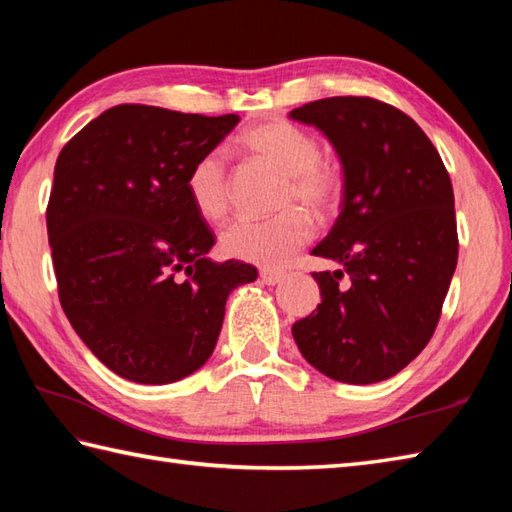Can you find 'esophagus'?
Wrapping results in <instances>:
<instances>
[{
    "label": "esophagus",
    "mask_w": 512,
    "mask_h": 512,
    "mask_svg": "<svg viewBox=\"0 0 512 512\" xmlns=\"http://www.w3.org/2000/svg\"><path fill=\"white\" fill-rule=\"evenodd\" d=\"M259 277H262L266 286H275V284H281V281H284L286 273H281V270H262Z\"/></svg>",
    "instance_id": "34e87169"
}]
</instances>
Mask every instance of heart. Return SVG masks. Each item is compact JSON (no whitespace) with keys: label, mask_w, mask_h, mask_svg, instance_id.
<instances>
[{"label":"heart","mask_w":512,"mask_h":512,"mask_svg":"<svg viewBox=\"0 0 512 512\" xmlns=\"http://www.w3.org/2000/svg\"><path fill=\"white\" fill-rule=\"evenodd\" d=\"M235 145L248 158L284 173L279 206L290 209L268 220H235L222 231L220 248L239 262L279 268L314 237L311 212L319 220H330L339 211L343 178L332 162L321 158L319 140L284 118L246 127ZM184 189L200 217L222 220L231 204V176L220 151H206L193 160Z\"/></svg>","instance_id":"b5f03b06"}]
</instances>
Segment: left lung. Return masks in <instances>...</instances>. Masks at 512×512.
Here are the masks:
<instances>
[{"label":"left lung","instance_id":"1","mask_svg":"<svg viewBox=\"0 0 512 512\" xmlns=\"http://www.w3.org/2000/svg\"><path fill=\"white\" fill-rule=\"evenodd\" d=\"M328 136L343 202L312 255L321 303L292 325L303 358L350 385L396 376L431 341L458 266L449 171L418 123L369 96H332L290 112Z\"/></svg>","mask_w":512,"mask_h":512}]
</instances>
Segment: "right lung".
<instances>
[{
    "label": "right lung",
    "mask_w": 512,
    "mask_h": 512,
    "mask_svg": "<svg viewBox=\"0 0 512 512\" xmlns=\"http://www.w3.org/2000/svg\"><path fill=\"white\" fill-rule=\"evenodd\" d=\"M237 114L116 105L70 138L54 165L46 224L59 301L114 374L165 385L215 350L231 290L257 268L206 253L215 235L184 189Z\"/></svg>",
    "instance_id": "right-lung-1"
}]
</instances>
